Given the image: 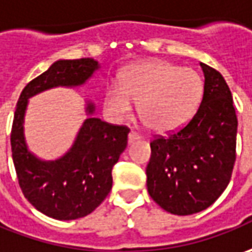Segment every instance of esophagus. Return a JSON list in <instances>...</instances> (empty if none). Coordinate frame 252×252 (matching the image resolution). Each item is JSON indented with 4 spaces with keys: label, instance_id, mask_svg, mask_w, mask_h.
I'll return each mask as SVG.
<instances>
[{
    "label": "esophagus",
    "instance_id": "esophagus-1",
    "mask_svg": "<svg viewBox=\"0 0 252 252\" xmlns=\"http://www.w3.org/2000/svg\"><path fill=\"white\" fill-rule=\"evenodd\" d=\"M136 139H141V136L136 134V132H129V134H128V142L129 143H132L134 141H136Z\"/></svg>",
    "mask_w": 252,
    "mask_h": 252
}]
</instances>
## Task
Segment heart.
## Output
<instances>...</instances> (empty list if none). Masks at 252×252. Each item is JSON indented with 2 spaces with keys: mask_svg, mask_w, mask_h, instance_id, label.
Listing matches in <instances>:
<instances>
[{
  "mask_svg": "<svg viewBox=\"0 0 252 252\" xmlns=\"http://www.w3.org/2000/svg\"><path fill=\"white\" fill-rule=\"evenodd\" d=\"M204 94V81L194 69L161 60L143 61L111 82L104 96L110 117L118 123L138 111L155 132L167 134L186 126L195 114Z\"/></svg>",
  "mask_w": 252,
  "mask_h": 252,
  "instance_id": "heart-1",
  "label": "heart"
}]
</instances>
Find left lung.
I'll return each instance as SVG.
<instances>
[{
  "instance_id": "left-lung-1",
  "label": "left lung",
  "mask_w": 252,
  "mask_h": 252,
  "mask_svg": "<svg viewBox=\"0 0 252 252\" xmlns=\"http://www.w3.org/2000/svg\"><path fill=\"white\" fill-rule=\"evenodd\" d=\"M204 96L192 120L180 131L151 142L146 186L166 212L194 215L206 209L230 183L236 161L237 116L220 72L201 63Z\"/></svg>"
}]
</instances>
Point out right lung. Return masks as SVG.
I'll return each mask as SVG.
<instances>
[{"instance_id":"right-lung-1","label":"right lung","mask_w":252,"mask_h":252,"mask_svg":"<svg viewBox=\"0 0 252 252\" xmlns=\"http://www.w3.org/2000/svg\"><path fill=\"white\" fill-rule=\"evenodd\" d=\"M100 68L93 58L58 60L25 86L19 96L11 132L12 159L25 198L37 211L58 220H74L92 213L109 195L111 170L126 151L129 129L101 121L86 101V120L69 151L56 160H43L29 151L25 114L29 99L41 92L82 86Z\"/></svg>"}]
</instances>
